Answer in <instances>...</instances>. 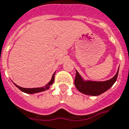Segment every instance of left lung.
I'll list each match as a JSON object with an SVG mask.
<instances>
[{"label":"left lung","instance_id":"8db88e82","mask_svg":"<svg viewBox=\"0 0 129 129\" xmlns=\"http://www.w3.org/2000/svg\"><path fill=\"white\" fill-rule=\"evenodd\" d=\"M119 70V67L116 74L111 79L103 81H91L87 79L86 80L81 77V75L76 70V75H75L74 84L77 89L83 94L91 95V96H97L107 91L113 85L117 80Z\"/></svg>","mask_w":129,"mask_h":129}]
</instances>
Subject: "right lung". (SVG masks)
Masks as SVG:
<instances>
[{
  "label": "right lung",
  "instance_id": "right-lung-1",
  "mask_svg": "<svg viewBox=\"0 0 129 129\" xmlns=\"http://www.w3.org/2000/svg\"><path fill=\"white\" fill-rule=\"evenodd\" d=\"M55 72H54V74H53L52 77V79L50 80L49 82L47 83L45 86L41 87H36V88H24V87H21L18 86L16 84H15L14 83V84L20 90H21L22 91L24 92V93H28V94H34V93H40V92L42 91H44L46 90L49 89V88L50 87V86L53 84V83L54 81V76H55Z\"/></svg>",
  "mask_w": 129,
  "mask_h": 129
}]
</instances>
